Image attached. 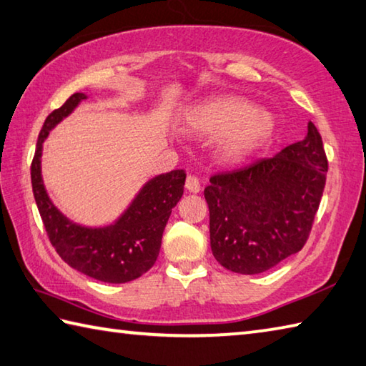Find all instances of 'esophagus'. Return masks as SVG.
Instances as JSON below:
<instances>
[{
    "label": "esophagus",
    "mask_w": 366,
    "mask_h": 366,
    "mask_svg": "<svg viewBox=\"0 0 366 366\" xmlns=\"http://www.w3.org/2000/svg\"><path fill=\"white\" fill-rule=\"evenodd\" d=\"M185 189H187L190 194H198V192L202 190L200 181H198L195 176H187V179H185Z\"/></svg>",
    "instance_id": "esophagus-1"
}]
</instances>
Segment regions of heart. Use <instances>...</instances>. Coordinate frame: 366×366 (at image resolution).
Listing matches in <instances>:
<instances>
[{
	"instance_id": "b5f03b06",
	"label": "heart",
	"mask_w": 366,
	"mask_h": 366,
	"mask_svg": "<svg viewBox=\"0 0 366 366\" xmlns=\"http://www.w3.org/2000/svg\"><path fill=\"white\" fill-rule=\"evenodd\" d=\"M187 128L203 137H221L217 154L225 163H240L269 141L275 131L272 114L235 96L206 101L185 115Z\"/></svg>"
}]
</instances>
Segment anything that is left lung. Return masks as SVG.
I'll return each mask as SVG.
<instances>
[{
	"label": "left lung",
	"instance_id": "8db88e82",
	"mask_svg": "<svg viewBox=\"0 0 366 366\" xmlns=\"http://www.w3.org/2000/svg\"><path fill=\"white\" fill-rule=\"evenodd\" d=\"M328 162L314 123L302 141L244 169L209 179L211 251L235 274L254 275L296 254L320 204Z\"/></svg>",
	"mask_w": 366,
	"mask_h": 366
}]
</instances>
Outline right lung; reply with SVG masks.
I'll use <instances>...</instances> for the list:
<instances>
[{
    "label": "right lung",
    "instance_id": "add662e5",
    "mask_svg": "<svg viewBox=\"0 0 366 366\" xmlns=\"http://www.w3.org/2000/svg\"><path fill=\"white\" fill-rule=\"evenodd\" d=\"M88 94L75 92L46 118L31 162V187L48 237L65 262L81 274L105 283H126L155 264L171 211L184 194L185 171L174 169L149 179L118 219L91 227L71 221L46 190L41 172L43 144L49 131L73 114Z\"/></svg>",
    "mask_w": 366,
    "mask_h": 366
}]
</instances>
